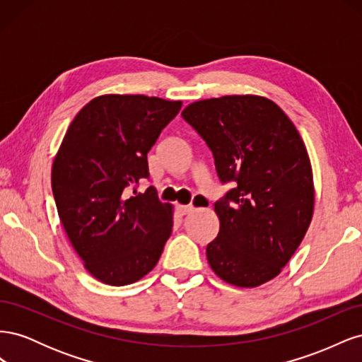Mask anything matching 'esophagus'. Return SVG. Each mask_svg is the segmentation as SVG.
I'll list each match as a JSON object with an SVG mask.
<instances>
[{"label": "esophagus", "mask_w": 362, "mask_h": 362, "mask_svg": "<svg viewBox=\"0 0 362 362\" xmlns=\"http://www.w3.org/2000/svg\"><path fill=\"white\" fill-rule=\"evenodd\" d=\"M196 204H198L201 208H206L208 205H210V202H208V199H205L204 196H196ZM178 211L184 216V214H190L194 211V206L193 205H178Z\"/></svg>", "instance_id": "obj_1"}]
</instances>
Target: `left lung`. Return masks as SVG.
Returning a JSON list of instances; mask_svg holds the SVG:
<instances>
[{"mask_svg":"<svg viewBox=\"0 0 362 362\" xmlns=\"http://www.w3.org/2000/svg\"><path fill=\"white\" fill-rule=\"evenodd\" d=\"M182 117L211 149L218 180L234 189L214 204L218 234L208 264L225 282L254 288L276 278L314 213L308 151L282 108L258 95L189 104Z\"/></svg>","mask_w":362,"mask_h":362,"instance_id":"obj_1","label":"left lung"}]
</instances>
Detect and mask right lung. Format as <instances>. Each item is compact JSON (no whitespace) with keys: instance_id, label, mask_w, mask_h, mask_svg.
Returning <instances> with one entry per match:
<instances>
[{"instance_id":"add662e5","label":"right lung","mask_w":362,"mask_h":362,"mask_svg":"<svg viewBox=\"0 0 362 362\" xmlns=\"http://www.w3.org/2000/svg\"><path fill=\"white\" fill-rule=\"evenodd\" d=\"M182 101L101 95L71 122L52 161L60 222L86 270L107 286H128L156 267L172 234L173 206L149 178L148 152ZM134 193L131 194L130 190Z\"/></svg>"}]
</instances>
